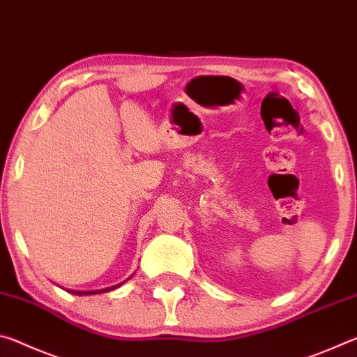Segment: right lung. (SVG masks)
<instances>
[{"mask_svg":"<svg viewBox=\"0 0 357 357\" xmlns=\"http://www.w3.org/2000/svg\"><path fill=\"white\" fill-rule=\"evenodd\" d=\"M119 285H123V283H119ZM119 285H114V287H110V288H105V289H98V291H70V293H74V294H78V296H82V294H96V293H105V291H112V289H114V288H118Z\"/></svg>","mask_w":357,"mask_h":357,"instance_id":"add662e5","label":"right lung"}]
</instances>
